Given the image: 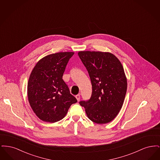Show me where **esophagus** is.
I'll list each match as a JSON object with an SVG mask.
<instances>
[{
	"label": "esophagus",
	"instance_id": "34e87169",
	"mask_svg": "<svg viewBox=\"0 0 160 160\" xmlns=\"http://www.w3.org/2000/svg\"><path fill=\"white\" fill-rule=\"evenodd\" d=\"M76 98L77 99V101H79L80 99V95H76Z\"/></svg>",
	"mask_w": 160,
	"mask_h": 160
}]
</instances>
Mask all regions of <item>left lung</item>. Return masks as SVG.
Listing matches in <instances>:
<instances>
[{
  "instance_id": "obj_1",
  "label": "left lung",
  "mask_w": 160,
  "mask_h": 160,
  "mask_svg": "<svg viewBox=\"0 0 160 160\" xmlns=\"http://www.w3.org/2000/svg\"><path fill=\"white\" fill-rule=\"evenodd\" d=\"M78 55L87 69L92 86L91 98L79 103L92 122H111L121 109L127 89L122 63L108 52L83 51Z\"/></svg>"
}]
</instances>
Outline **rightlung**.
<instances>
[{
	"mask_svg": "<svg viewBox=\"0 0 160 160\" xmlns=\"http://www.w3.org/2000/svg\"><path fill=\"white\" fill-rule=\"evenodd\" d=\"M74 52L46 56L33 69L28 83V97L33 111L45 122L59 121L77 102L62 76Z\"/></svg>",
	"mask_w": 160,
	"mask_h": 160,
	"instance_id": "obj_1",
	"label": "right lung"
}]
</instances>
